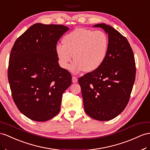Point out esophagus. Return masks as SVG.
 Wrapping results in <instances>:
<instances>
[{
    "instance_id": "34e87169",
    "label": "esophagus",
    "mask_w": 150,
    "mask_h": 150,
    "mask_svg": "<svg viewBox=\"0 0 150 150\" xmlns=\"http://www.w3.org/2000/svg\"><path fill=\"white\" fill-rule=\"evenodd\" d=\"M78 81L77 78L76 76H72V82L73 83H76Z\"/></svg>"
}]
</instances>
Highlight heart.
I'll use <instances>...</instances> for the list:
<instances>
[{"mask_svg":"<svg viewBox=\"0 0 150 150\" xmlns=\"http://www.w3.org/2000/svg\"><path fill=\"white\" fill-rule=\"evenodd\" d=\"M63 45L57 44L55 49L59 64L67 69L74 57L75 61L70 67L74 74L83 70H96L105 61L109 47L106 33L82 28L67 34L63 38Z\"/></svg>","mask_w":150,"mask_h":150,"instance_id":"1","label":"heart"}]
</instances>
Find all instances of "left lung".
I'll use <instances>...</instances> for the list:
<instances>
[{
	"label": "left lung",
	"mask_w": 150,
	"mask_h": 150,
	"mask_svg": "<svg viewBox=\"0 0 150 150\" xmlns=\"http://www.w3.org/2000/svg\"><path fill=\"white\" fill-rule=\"evenodd\" d=\"M108 35L104 62L96 70L79 78L86 113L95 120L108 121L120 114L129 101L136 77L134 53L127 38L112 26L97 24Z\"/></svg>",
	"instance_id": "8db88e82"
}]
</instances>
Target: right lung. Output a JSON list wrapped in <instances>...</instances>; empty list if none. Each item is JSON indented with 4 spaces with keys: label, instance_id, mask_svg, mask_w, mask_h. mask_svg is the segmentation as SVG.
Wrapping results in <instances>:
<instances>
[{
    "label": "right lung",
    "instance_id": "add662e5",
    "mask_svg": "<svg viewBox=\"0 0 150 150\" xmlns=\"http://www.w3.org/2000/svg\"><path fill=\"white\" fill-rule=\"evenodd\" d=\"M69 28L35 23L17 38L11 49L8 80L19 110L34 121L51 119L60 111L71 75L60 67L56 46Z\"/></svg>",
    "mask_w": 150,
    "mask_h": 150
}]
</instances>
